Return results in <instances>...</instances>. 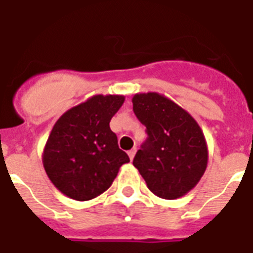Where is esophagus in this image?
I'll use <instances>...</instances> for the list:
<instances>
[{"label":"esophagus","instance_id":"34e87169","mask_svg":"<svg viewBox=\"0 0 253 253\" xmlns=\"http://www.w3.org/2000/svg\"><path fill=\"white\" fill-rule=\"evenodd\" d=\"M135 154H136V148H132V150L128 151V156H130V160H132V159H134Z\"/></svg>","mask_w":253,"mask_h":253}]
</instances>
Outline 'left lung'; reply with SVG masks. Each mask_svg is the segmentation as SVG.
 <instances>
[{
  "label": "left lung",
  "instance_id": "1",
  "mask_svg": "<svg viewBox=\"0 0 253 253\" xmlns=\"http://www.w3.org/2000/svg\"><path fill=\"white\" fill-rule=\"evenodd\" d=\"M132 110L148 138L134 158V167L155 196L176 200L204 176L209 151L197 121L172 99L156 91L132 97Z\"/></svg>",
  "mask_w": 253,
  "mask_h": 253
}]
</instances>
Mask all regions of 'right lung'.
Segmentation results:
<instances>
[{
	"mask_svg": "<svg viewBox=\"0 0 253 253\" xmlns=\"http://www.w3.org/2000/svg\"><path fill=\"white\" fill-rule=\"evenodd\" d=\"M123 102L125 95H93L53 125L42 160L51 182L69 198L87 201L102 194L130 162L109 125Z\"/></svg>",
	"mask_w": 253,
	"mask_h": 253,
	"instance_id": "add662e5",
	"label": "right lung"
}]
</instances>
